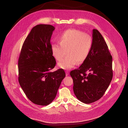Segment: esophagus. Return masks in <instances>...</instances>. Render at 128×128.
<instances>
[{
	"label": "esophagus",
	"instance_id": "34e87169",
	"mask_svg": "<svg viewBox=\"0 0 128 128\" xmlns=\"http://www.w3.org/2000/svg\"><path fill=\"white\" fill-rule=\"evenodd\" d=\"M69 74V72L68 71H66V76H68Z\"/></svg>",
	"mask_w": 128,
	"mask_h": 128
}]
</instances>
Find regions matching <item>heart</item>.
I'll return each instance as SVG.
<instances>
[{
    "mask_svg": "<svg viewBox=\"0 0 128 128\" xmlns=\"http://www.w3.org/2000/svg\"><path fill=\"white\" fill-rule=\"evenodd\" d=\"M92 38L88 34L76 29H69L59 36V44L54 43L50 49L52 56L61 61L66 54L67 56L58 63L64 69H70L78 63L82 64L88 59L92 49Z\"/></svg>",
    "mask_w": 128,
    "mask_h": 128,
    "instance_id": "heart-1",
    "label": "heart"
}]
</instances>
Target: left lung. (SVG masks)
Masks as SVG:
<instances>
[{
    "mask_svg": "<svg viewBox=\"0 0 128 128\" xmlns=\"http://www.w3.org/2000/svg\"><path fill=\"white\" fill-rule=\"evenodd\" d=\"M92 38V47L88 59L70 73L75 95L86 104L100 99L113 76L112 58L102 35L98 30L93 29Z\"/></svg>",
    "mask_w": 128,
    "mask_h": 128,
    "instance_id": "obj_1",
    "label": "left lung"
}]
</instances>
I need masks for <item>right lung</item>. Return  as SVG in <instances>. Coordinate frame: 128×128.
Here are the masks:
<instances>
[{"mask_svg":"<svg viewBox=\"0 0 128 128\" xmlns=\"http://www.w3.org/2000/svg\"><path fill=\"white\" fill-rule=\"evenodd\" d=\"M54 27L40 24L34 27L25 40L18 60L19 82L27 98L42 106L55 98L66 74L63 69L51 72L56 61L50 40Z\"/></svg>","mask_w":128,"mask_h":128,"instance_id":"add662e5","label":"right lung"}]
</instances>
